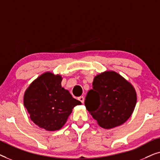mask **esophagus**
Returning <instances> with one entry per match:
<instances>
[{"instance_id": "1", "label": "esophagus", "mask_w": 160, "mask_h": 160, "mask_svg": "<svg viewBox=\"0 0 160 160\" xmlns=\"http://www.w3.org/2000/svg\"><path fill=\"white\" fill-rule=\"evenodd\" d=\"M78 100H80V101L82 102V103H83V102H84V97H83V96H80V97H78Z\"/></svg>"}]
</instances>
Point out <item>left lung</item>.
Returning a JSON list of instances; mask_svg holds the SVG:
<instances>
[{
	"instance_id": "obj_1",
	"label": "left lung",
	"mask_w": 160,
	"mask_h": 160,
	"mask_svg": "<svg viewBox=\"0 0 160 160\" xmlns=\"http://www.w3.org/2000/svg\"><path fill=\"white\" fill-rule=\"evenodd\" d=\"M136 92L130 83L114 71H106L94 78L84 104L102 128L121 125L134 111Z\"/></svg>"
}]
</instances>
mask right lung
Here are the masks:
<instances>
[{"mask_svg": "<svg viewBox=\"0 0 160 160\" xmlns=\"http://www.w3.org/2000/svg\"><path fill=\"white\" fill-rule=\"evenodd\" d=\"M62 77L45 73L25 91L24 106L32 122L47 130H58L66 122L72 109L81 105L61 86Z\"/></svg>", "mask_w": 160, "mask_h": 160, "instance_id": "right-lung-1", "label": "right lung"}]
</instances>
